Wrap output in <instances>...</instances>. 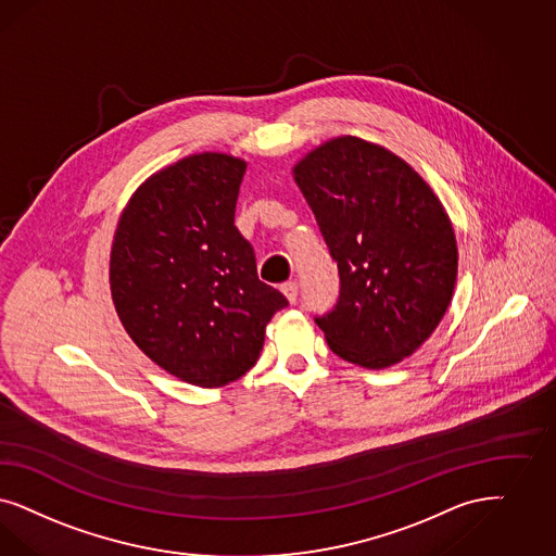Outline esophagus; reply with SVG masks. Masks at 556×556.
I'll use <instances>...</instances> for the list:
<instances>
[{"mask_svg":"<svg viewBox=\"0 0 556 556\" xmlns=\"http://www.w3.org/2000/svg\"><path fill=\"white\" fill-rule=\"evenodd\" d=\"M281 291H283V295L288 298L289 304H295V302H298V293H300V288H298V283H295V281L286 283V286L281 288Z\"/></svg>","mask_w":556,"mask_h":556,"instance_id":"1","label":"esophagus"}]
</instances>
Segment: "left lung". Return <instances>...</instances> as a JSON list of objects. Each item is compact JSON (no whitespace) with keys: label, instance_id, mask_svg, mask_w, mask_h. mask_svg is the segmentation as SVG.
Masks as SVG:
<instances>
[{"label":"left lung","instance_id":"left-lung-1","mask_svg":"<svg viewBox=\"0 0 556 556\" xmlns=\"http://www.w3.org/2000/svg\"><path fill=\"white\" fill-rule=\"evenodd\" d=\"M293 180L341 275L337 306L316 318L330 351L367 369L403 362L456 288V233L440 197L403 157L355 135L307 152Z\"/></svg>","mask_w":556,"mask_h":556}]
</instances>
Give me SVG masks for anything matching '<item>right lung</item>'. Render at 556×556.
Returning a JSON list of instances; mask_svg holds the SVG:
<instances>
[{"mask_svg": "<svg viewBox=\"0 0 556 556\" xmlns=\"http://www.w3.org/2000/svg\"><path fill=\"white\" fill-rule=\"evenodd\" d=\"M247 162L187 155L146 178L118 217L111 295L135 345L174 378L219 388L256 364L273 314L288 306L256 275L233 226Z\"/></svg>", "mask_w": 556, "mask_h": 556, "instance_id": "right-lung-1", "label": "right lung"}]
</instances>
